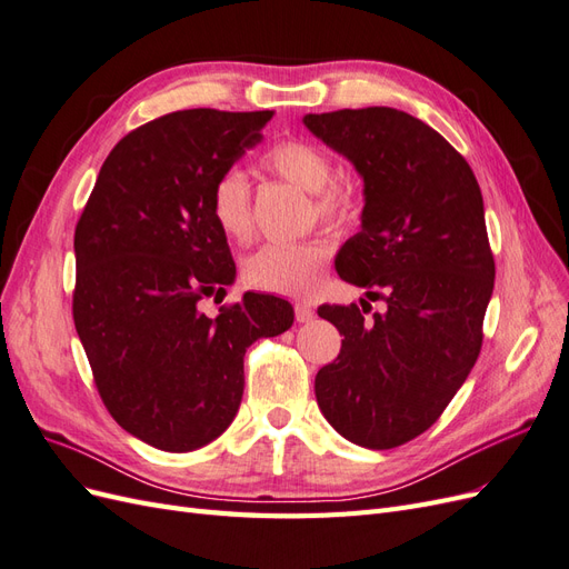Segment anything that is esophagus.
Listing matches in <instances>:
<instances>
[{"instance_id":"obj_1","label":"esophagus","mask_w":569,"mask_h":569,"mask_svg":"<svg viewBox=\"0 0 569 569\" xmlns=\"http://www.w3.org/2000/svg\"><path fill=\"white\" fill-rule=\"evenodd\" d=\"M295 316H297V322H311L316 318V311L308 303H297Z\"/></svg>"}]
</instances>
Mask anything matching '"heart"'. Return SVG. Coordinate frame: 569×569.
I'll return each instance as SVG.
<instances>
[{
  "label": "heart",
  "instance_id": "heart-1",
  "mask_svg": "<svg viewBox=\"0 0 569 569\" xmlns=\"http://www.w3.org/2000/svg\"><path fill=\"white\" fill-rule=\"evenodd\" d=\"M263 168L313 194L316 216L327 228H343L353 220V189L347 182L332 180V159L320 147L301 140L280 142L263 157ZM211 216L218 230L234 242L251 239V184L242 170H226L216 180L211 189ZM327 261H330V247L322 239H308V242L297 244H266L244 261V280L256 289L272 291V295L308 297L318 289Z\"/></svg>",
  "mask_w": 569,
  "mask_h": 569
}]
</instances>
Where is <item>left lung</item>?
<instances>
[{
    "mask_svg": "<svg viewBox=\"0 0 569 569\" xmlns=\"http://www.w3.org/2000/svg\"><path fill=\"white\" fill-rule=\"evenodd\" d=\"M363 178V230L337 253L341 280L387 301L320 306L341 339L316 375V399L337 432L396 449L432 427L468 380L493 291L485 201L472 168L443 137L389 107L303 116Z\"/></svg>",
    "mask_w": 569,
    "mask_h": 569,
    "instance_id": "obj_1",
    "label": "left lung"
}]
</instances>
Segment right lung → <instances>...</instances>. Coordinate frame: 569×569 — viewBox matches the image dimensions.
<instances>
[{
	"label": "right lung",
	"instance_id": "obj_1",
	"mask_svg": "<svg viewBox=\"0 0 569 569\" xmlns=\"http://www.w3.org/2000/svg\"><path fill=\"white\" fill-rule=\"evenodd\" d=\"M272 111L187 109L128 132L99 170L76 226L73 320L111 418L153 449L218 439L244 393V353L295 322L253 295L209 318L203 297L234 280L211 189L261 142Z\"/></svg>",
	"mask_w": 569,
	"mask_h": 569
}]
</instances>
